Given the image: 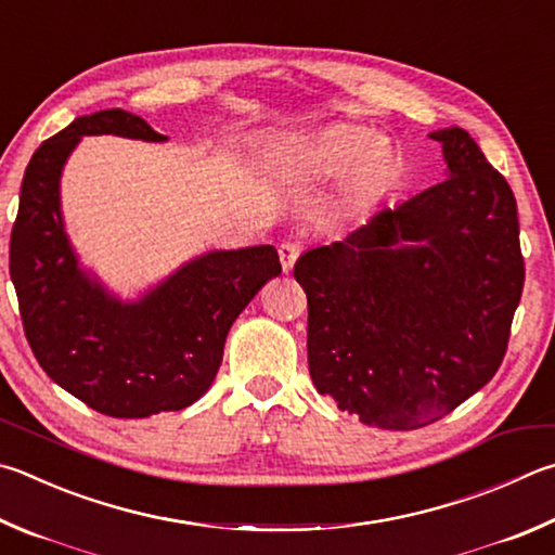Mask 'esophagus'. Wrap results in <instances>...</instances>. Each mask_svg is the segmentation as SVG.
Masks as SVG:
<instances>
[{
  "instance_id": "esophagus-1",
  "label": "esophagus",
  "mask_w": 555,
  "mask_h": 555,
  "mask_svg": "<svg viewBox=\"0 0 555 555\" xmlns=\"http://www.w3.org/2000/svg\"><path fill=\"white\" fill-rule=\"evenodd\" d=\"M298 255H300V245L294 243V240H286V243L279 245V259H281V267H284V271L294 269Z\"/></svg>"
}]
</instances>
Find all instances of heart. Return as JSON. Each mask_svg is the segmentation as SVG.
Wrapping results in <instances>:
<instances>
[{"label":"heart","mask_w":555,"mask_h":555,"mask_svg":"<svg viewBox=\"0 0 555 555\" xmlns=\"http://www.w3.org/2000/svg\"><path fill=\"white\" fill-rule=\"evenodd\" d=\"M288 165L310 177H335L349 168L347 194L371 198L396 172V153L374 130L359 126L330 128L286 153Z\"/></svg>","instance_id":"b5f03b06"}]
</instances>
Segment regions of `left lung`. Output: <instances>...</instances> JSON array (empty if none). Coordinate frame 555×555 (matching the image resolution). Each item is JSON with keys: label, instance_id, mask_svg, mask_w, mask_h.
Segmentation results:
<instances>
[{"label": "left lung", "instance_id": "left-lung-1", "mask_svg": "<svg viewBox=\"0 0 555 555\" xmlns=\"http://www.w3.org/2000/svg\"><path fill=\"white\" fill-rule=\"evenodd\" d=\"M449 177L300 255L320 396L380 429L449 415L495 376L524 288L517 201L466 130L429 135Z\"/></svg>", "mask_w": 555, "mask_h": 555}]
</instances>
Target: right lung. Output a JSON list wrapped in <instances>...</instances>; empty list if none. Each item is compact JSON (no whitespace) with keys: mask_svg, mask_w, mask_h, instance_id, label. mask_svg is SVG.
Returning a JSON list of instances; mask_svg holds the SVG:
<instances>
[{"mask_svg":"<svg viewBox=\"0 0 555 555\" xmlns=\"http://www.w3.org/2000/svg\"><path fill=\"white\" fill-rule=\"evenodd\" d=\"M163 143L167 135L124 108L79 116L28 163L9 243L18 312L34 357L57 386L108 417L184 410L214 383L228 330L269 279L271 245L214 249L124 304L79 269L60 210V175L82 135Z\"/></svg>","mask_w":555,"mask_h":555,"instance_id":"add662e5","label":"right lung"}]
</instances>
